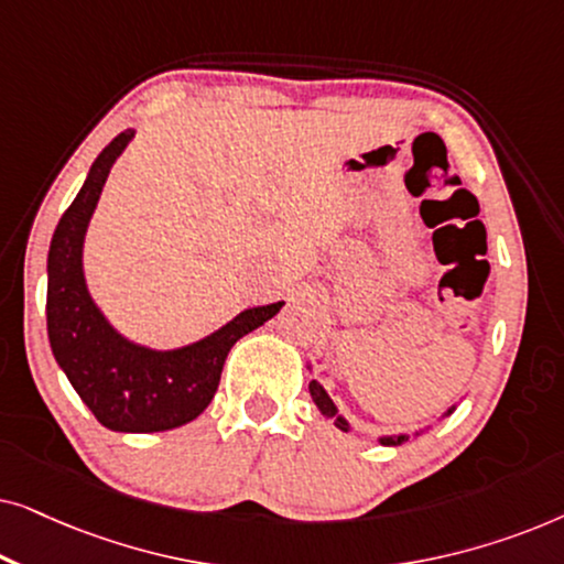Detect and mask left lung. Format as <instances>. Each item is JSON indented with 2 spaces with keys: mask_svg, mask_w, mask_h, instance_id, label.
Returning a JSON list of instances; mask_svg holds the SVG:
<instances>
[{
  "mask_svg": "<svg viewBox=\"0 0 564 564\" xmlns=\"http://www.w3.org/2000/svg\"><path fill=\"white\" fill-rule=\"evenodd\" d=\"M305 367H307V372L313 375V365H311V361H307ZM307 390H311L313 403H315V408H318V411H321L323 419H330V421H334V426H336V429H341V431H346V434H349V431H351V423L346 421L341 413H338V408H336L334 400H330V395L326 392V388H323V384H321L318 380H311V384H307ZM454 408H457V405L446 408V411H444L442 415H438V421H444L446 415H452V413H454ZM429 429H431V426L415 429L413 434H408V431H400V434H382V436H377V442H380L382 446H400V444H405L408 438H411V436H421V434H426Z\"/></svg>",
  "mask_w": 564,
  "mask_h": 564,
  "instance_id": "left-lung-1",
  "label": "left lung"
}]
</instances>
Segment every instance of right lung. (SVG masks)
<instances>
[{"instance_id":"right-lung-1","label":"right lung","mask_w":564,"mask_h":564,"mask_svg":"<svg viewBox=\"0 0 564 564\" xmlns=\"http://www.w3.org/2000/svg\"><path fill=\"white\" fill-rule=\"evenodd\" d=\"M133 135L128 128L105 145L53 230L45 318L53 357L95 419L120 434H153L180 429L210 405L230 346L274 318L284 300L246 307L226 326L176 349L130 341L107 321L84 276V238L107 174Z\"/></svg>"}]
</instances>
